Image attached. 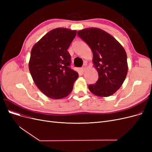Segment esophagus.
Instances as JSON below:
<instances>
[{
    "label": "esophagus",
    "instance_id": "34e87169",
    "mask_svg": "<svg viewBox=\"0 0 152 152\" xmlns=\"http://www.w3.org/2000/svg\"><path fill=\"white\" fill-rule=\"evenodd\" d=\"M86 65H84L83 66H82V67L81 68V70H82V72H84V71L86 70Z\"/></svg>",
    "mask_w": 152,
    "mask_h": 152
}]
</instances>
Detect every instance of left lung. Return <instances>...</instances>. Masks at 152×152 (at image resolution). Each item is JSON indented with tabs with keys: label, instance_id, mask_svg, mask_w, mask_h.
Wrapping results in <instances>:
<instances>
[{
	"label": "left lung",
	"instance_id": "obj_1",
	"mask_svg": "<svg viewBox=\"0 0 152 152\" xmlns=\"http://www.w3.org/2000/svg\"><path fill=\"white\" fill-rule=\"evenodd\" d=\"M77 34L91 49L93 62L98 72V80L89 85V89L101 97L112 96L121 87L127 75L125 50L113 37L102 29L85 28Z\"/></svg>",
	"mask_w": 152,
	"mask_h": 152
}]
</instances>
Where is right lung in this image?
<instances>
[{
    "mask_svg": "<svg viewBox=\"0 0 152 152\" xmlns=\"http://www.w3.org/2000/svg\"><path fill=\"white\" fill-rule=\"evenodd\" d=\"M76 30L57 28L49 31L31 50L29 70L39 90L52 99L70 94L79 74L71 68V56L67 49Z\"/></svg>",
    "mask_w": 152,
    "mask_h": 152,
    "instance_id": "obj_1",
    "label": "right lung"
}]
</instances>
